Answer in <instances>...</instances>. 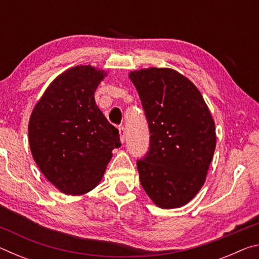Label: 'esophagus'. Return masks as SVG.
I'll use <instances>...</instances> for the list:
<instances>
[{"mask_svg":"<svg viewBox=\"0 0 259 259\" xmlns=\"http://www.w3.org/2000/svg\"><path fill=\"white\" fill-rule=\"evenodd\" d=\"M119 131H120V139H121V143L123 144V143L125 142V130H124L123 126H120Z\"/></svg>","mask_w":259,"mask_h":259,"instance_id":"34e87169","label":"esophagus"}]
</instances>
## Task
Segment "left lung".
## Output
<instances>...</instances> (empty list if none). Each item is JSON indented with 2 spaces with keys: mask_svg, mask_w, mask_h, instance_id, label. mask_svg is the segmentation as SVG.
<instances>
[{
  "mask_svg": "<svg viewBox=\"0 0 259 259\" xmlns=\"http://www.w3.org/2000/svg\"><path fill=\"white\" fill-rule=\"evenodd\" d=\"M150 128V148L137 161L140 184L162 209L198 194L216 148L214 122L194 83L171 68L129 73Z\"/></svg>",
  "mask_w": 259,
  "mask_h": 259,
  "instance_id": "8db88e82",
  "label": "left lung"
}]
</instances>
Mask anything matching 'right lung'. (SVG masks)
Segmentation results:
<instances>
[{
  "mask_svg": "<svg viewBox=\"0 0 259 259\" xmlns=\"http://www.w3.org/2000/svg\"><path fill=\"white\" fill-rule=\"evenodd\" d=\"M107 73L80 65L61 73L47 88L30 114L29 147L41 172L66 195L85 194L102 181L119 130L95 102Z\"/></svg>",
  "mask_w": 259,
  "mask_h": 259,
  "instance_id": "1",
  "label": "right lung"
}]
</instances>
